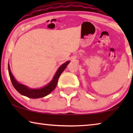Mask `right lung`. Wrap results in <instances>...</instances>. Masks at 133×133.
Here are the masks:
<instances>
[{
	"label": "right lung",
	"mask_w": 133,
	"mask_h": 133,
	"mask_svg": "<svg viewBox=\"0 0 133 133\" xmlns=\"http://www.w3.org/2000/svg\"><path fill=\"white\" fill-rule=\"evenodd\" d=\"M69 63L70 61H67L66 63H64V64L61 65L59 67V68L58 69L57 71H56L52 80L49 84L40 89H30L28 87H27L25 85L22 84L21 83H18L16 80L15 78V77H13L12 73H11L9 64H8L9 74L11 82H12L13 87H15V89L20 94L31 98H42L48 96L53 90H55L56 85H57L58 78H59L60 76L62 73V72L66 69V67L69 64Z\"/></svg>",
	"instance_id": "add662e5"
}]
</instances>
